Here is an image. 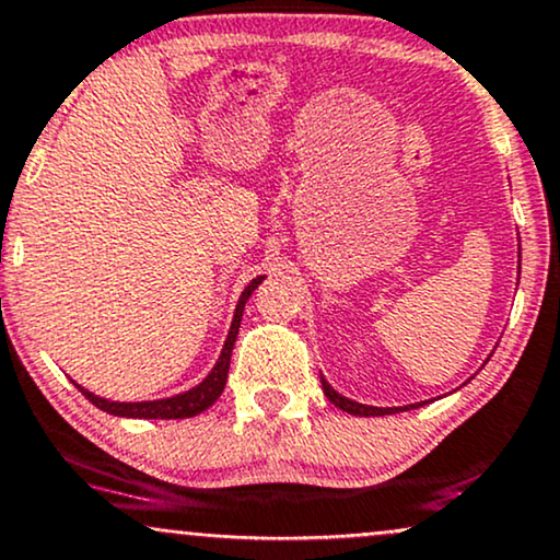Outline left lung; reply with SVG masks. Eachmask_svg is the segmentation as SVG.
Returning a JSON list of instances; mask_svg holds the SVG:
<instances>
[{
    "label": "left lung",
    "mask_w": 560,
    "mask_h": 560,
    "mask_svg": "<svg viewBox=\"0 0 560 560\" xmlns=\"http://www.w3.org/2000/svg\"><path fill=\"white\" fill-rule=\"evenodd\" d=\"M322 389H324V395H327L329 402H332L335 407H340V410H345V412H350V416L371 418V416H389V412H402V407H369V405L353 402V399L337 395V392L327 382H324V378H322ZM407 407H416V405H407Z\"/></svg>",
    "instance_id": "obj_1"
}]
</instances>
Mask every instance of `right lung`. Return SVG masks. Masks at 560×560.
Here are the masks:
<instances>
[{
    "label": "right lung",
    "instance_id": "obj_1",
    "mask_svg": "<svg viewBox=\"0 0 560 560\" xmlns=\"http://www.w3.org/2000/svg\"><path fill=\"white\" fill-rule=\"evenodd\" d=\"M265 278L252 280L246 285V291L241 293V301L236 306V314H233V324H231V332H228V340L223 345V353H220L215 369L210 371V376L205 378L202 384L195 386V389L184 392V395L168 397V399H155V402H108V399L95 397L93 392L78 389L85 395L90 402L95 407H101L103 412H112V416H121V418H161V420H178V418H195L199 412L207 410L215 399L223 395V386L228 378V369H231V353H233V342L238 337V327H241V316H244V306L248 301V295L257 291V285Z\"/></svg>",
    "mask_w": 560,
    "mask_h": 560
}]
</instances>
